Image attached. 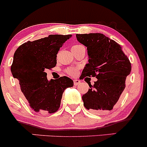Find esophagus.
Here are the masks:
<instances>
[{"mask_svg":"<svg viewBox=\"0 0 147 147\" xmlns=\"http://www.w3.org/2000/svg\"><path fill=\"white\" fill-rule=\"evenodd\" d=\"M80 84H81V81H80V80H74V84L75 85V86H78V85H79Z\"/></svg>","mask_w":147,"mask_h":147,"instance_id":"1","label":"esophagus"}]
</instances>
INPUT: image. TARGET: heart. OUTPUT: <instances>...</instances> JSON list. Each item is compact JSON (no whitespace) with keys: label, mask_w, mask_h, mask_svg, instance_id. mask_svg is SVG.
Instances as JSON below:
<instances>
[{"label":"heart","mask_w":147,"mask_h":147,"mask_svg":"<svg viewBox=\"0 0 147 147\" xmlns=\"http://www.w3.org/2000/svg\"><path fill=\"white\" fill-rule=\"evenodd\" d=\"M74 47H83V46H81V45H75V46ZM66 72H67L68 74L70 76H75L76 74H77V72H78V69L76 67L69 68V69H67V71H66Z\"/></svg>","instance_id":"heart-1"}]
</instances>
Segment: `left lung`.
I'll use <instances>...</instances> for the list:
<instances>
[{
    "label": "left lung",
    "mask_w": 147,
    "mask_h": 147,
    "mask_svg": "<svg viewBox=\"0 0 147 147\" xmlns=\"http://www.w3.org/2000/svg\"><path fill=\"white\" fill-rule=\"evenodd\" d=\"M76 36L87 47L89 59L80 78L96 77L98 79L93 86L88 84V91L82 96L84 106L97 113L111 110L125 90L126 77L131 72L129 59L120 45L103 34Z\"/></svg>",
    "instance_id": "1"
}]
</instances>
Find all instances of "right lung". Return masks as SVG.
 Masks as SVG:
<instances>
[{"label":"right lung","mask_w":147,"mask_h":147,"mask_svg":"<svg viewBox=\"0 0 147 147\" xmlns=\"http://www.w3.org/2000/svg\"><path fill=\"white\" fill-rule=\"evenodd\" d=\"M71 34H50L22 44L13 56L11 73L19 81L21 91L37 113H54L59 110L65 89L74 81L66 76L48 81L45 70L57 64V54Z\"/></svg>","instance_id":"obj_1"}]
</instances>
